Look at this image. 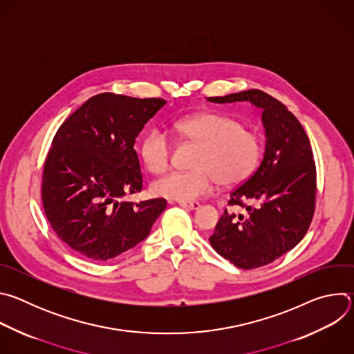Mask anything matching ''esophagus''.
Segmentation results:
<instances>
[{
    "label": "esophagus",
    "mask_w": 354,
    "mask_h": 354,
    "mask_svg": "<svg viewBox=\"0 0 354 354\" xmlns=\"http://www.w3.org/2000/svg\"><path fill=\"white\" fill-rule=\"evenodd\" d=\"M179 206L189 210H197L200 207V203H197V201H179Z\"/></svg>",
    "instance_id": "esophagus-1"
}]
</instances>
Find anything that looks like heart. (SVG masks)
Segmentation results:
<instances>
[{"instance_id":"1","label":"heart","mask_w":354,"mask_h":354,"mask_svg":"<svg viewBox=\"0 0 354 354\" xmlns=\"http://www.w3.org/2000/svg\"><path fill=\"white\" fill-rule=\"evenodd\" d=\"M175 127L201 149L193 161L194 171H175L153 183V192L160 197L176 201L205 197L213 192L216 182L223 186L243 183L261 162L263 153L261 136L245 129L235 118L198 113L178 120ZM140 154L149 172H165L174 156L171 137L161 129L149 130L140 144Z\"/></svg>"}]
</instances>
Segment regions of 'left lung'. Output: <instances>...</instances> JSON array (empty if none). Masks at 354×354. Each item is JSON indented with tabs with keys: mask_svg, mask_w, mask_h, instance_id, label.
I'll list each match as a JSON object with an SVG mask.
<instances>
[{
	"mask_svg": "<svg viewBox=\"0 0 354 354\" xmlns=\"http://www.w3.org/2000/svg\"><path fill=\"white\" fill-rule=\"evenodd\" d=\"M207 99L214 104L248 100L262 109L263 160L230 193L231 209L224 210L209 239L218 255L239 269L266 266L304 238L313 221L317 168L310 138L280 100L261 89Z\"/></svg>",
	"mask_w": 354,
	"mask_h": 354,
	"instance_id": "left-lung-1",
	"label": "left lung"
}]
</instances>
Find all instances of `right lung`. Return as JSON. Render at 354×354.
Wrapping results in <instances>:
<instances>
[{
  "mask_svg": "<svg viewBox=\"0 0 354 354\" xmlns=\"http://www.w3.org/2000/svg\"><path fill=\"white\" fill-rule=\"evenodd\" d=\"M161 97L104 92L59 127L43 165L41 203L56 235L78 255L109 261L145 239L165 198L123 201L142 187L134 142Z\"/></svg>",
  "mask_w": 354,
  "mask_h": 354,
  "instance_id": "add662e5",
  "label": "right lung"
}]
</instances>
